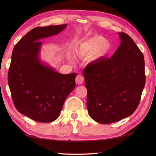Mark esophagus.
Wrapping results in <instances>:
<instances>
[{"mask_svg": "<svg viewBox=\"0 0 156 156\" xmlns=\"http://www.w3.org/2000/svg\"><path fill=\"white\" fill-rule=\"evenodd\" d=\"M75 81H76V83L77 84H82V83L84 82V76L82 75H77L76 77Z\"/></svg>", "mask_w": 156, "mask_h": 156, "instance_id": "1", "label": "esophagus"}]
</instances>
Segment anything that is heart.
I'll return each instance as SVG.
<instances>
[{
	"instance_id": "heart-1",
	"label": "heart",
	"mask_w": 156,
	"mask_h": 156,
	"mask_svg": "<svg viewBox=\"0 0 156 156\" xmlns=\"http://www.w3.org/2000/svg\"><path fill=\"white\" fill-rule=\"evenodd\" d=\"M111 48L109 42L101 35H96L78 42L74 46V51L80 57H89L91 61H97L106 56ZM68 58L72 61L73 57L69 55Z\"/></svg>"
}]
</instances>
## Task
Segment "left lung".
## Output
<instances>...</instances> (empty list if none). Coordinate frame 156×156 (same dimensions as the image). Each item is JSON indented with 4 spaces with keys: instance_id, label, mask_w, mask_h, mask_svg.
Segmentation results:
<instances>
[{
    "instance_id": "1",
    "label": "left lung",
    "mask_w": 156,
    "mask_h": 156,
    "mask_svg": "<svg viewBox=\"0 0 156 156\" xmlns=\"http://www.w3.org/2000/svg\"><path fill=\"white\" fill-rule=\"evenodd\" d=\"M119 37L121 44L111 58L91 62L83 71L89 114L103 124L131 116L146 83L144 55L129 35Z\"/></svg>"
}]
</instances>
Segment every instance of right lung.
Returning <instances> with one entry per match:
<instances>
[{
	"label": "right lung",
	"instance_id": "1",
	"mask_svg": "<svg viewBox=\"0 0 156 156\" xmlns=\"http://www.w3.org/2000/svg\"><path fill=\"white\" fill-rule=\"evenodd\" d=\"M66 27L33 28L12 50L8 74L12 101L19 112L38 122L56 120L66 98L75 88L76 73H59L40 58V40L61 33Z\"/></svg>",
	"mask_w": 156,
	"mask_h": 156
}]
</instances>
